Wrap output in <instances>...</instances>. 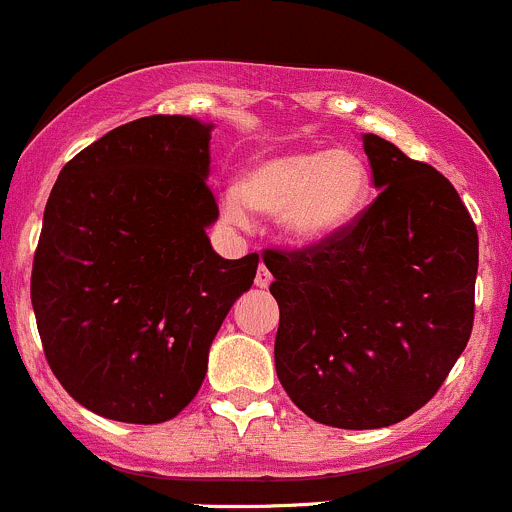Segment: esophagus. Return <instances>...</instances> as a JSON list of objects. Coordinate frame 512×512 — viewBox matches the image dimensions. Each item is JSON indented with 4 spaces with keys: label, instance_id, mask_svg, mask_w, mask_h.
Wrapping results in <instances>:
<instances>
[{
    "label": "esophagus",
    "instance_id": "1",
    "mask_svg": "<svg viewBox=\"0 0 512 512\" xmlns=\"http://www.w3.org/2000/svg\"><path fill=\"white\" fill-rule=\"evenodd\" d=\"M270 282H272V272L267 270L265 265H260V267H257L255 285H257V287H270Z\"/></svg>",
    "mask_w": 512,
    "mask_h": 512
}]
</instances>
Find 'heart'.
Instances as JSON below:
<instances>
[{
	"label": "heart",
	"instance_id": "obj_1",
	"mask_svg": "<svg viewBox=\"0 0 512 512\" xmlns=\"http://www.w3.org/2000/svg\"><path fill=\"white\" fill-rule=\"evenodd\" d=\"M370 197V172L357 152L312 147L262 157L222 192L230 225H250V210L277 215L287 245L320 247L355 225Z\"/></svg>",
	"mask_w": 512,
	"mask_h": 512
}]
</instances>
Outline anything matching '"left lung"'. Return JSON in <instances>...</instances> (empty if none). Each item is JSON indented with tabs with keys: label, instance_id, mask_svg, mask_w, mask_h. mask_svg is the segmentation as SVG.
Masks as SVG:
<instances>
[{
	"label": "left lung",
	"instance_id": "obj_1",
	"mask_svg": "<svg viewBox=\"0 0 512 512\" xmlns=\"http://www.w3.org/2000/svg\"><path fill=\"white\" fill-rule=\"evenodd\" d=\"M380 195L340 237L265 252L280 305L275 367L322 425L388 428L423 408L473 330L478 230L455 187L362 135Z\"/></svg>",
	"mask_w": 512,
	"mask_h": 512
}]
</instances>
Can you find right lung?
<instances>
[{
  "instance_id": "add662e5",
  "label": "right lung",
  "mask_w": 512,
  "mask_h": 512,
  "mask_svg": "<svg viewBox=\"0 0 512 512\" xmlns=\"http://www.w3.org/2000/svg\"><path fill=\"white\" fill-rule=\"evenodd\" d=\"M210 122L135 119L59 172L32 267V307L49 367L92 413L172 420L200 390L210 345L255 280L257 255L225 260Z\"/></svg>"
}]
</instances>
